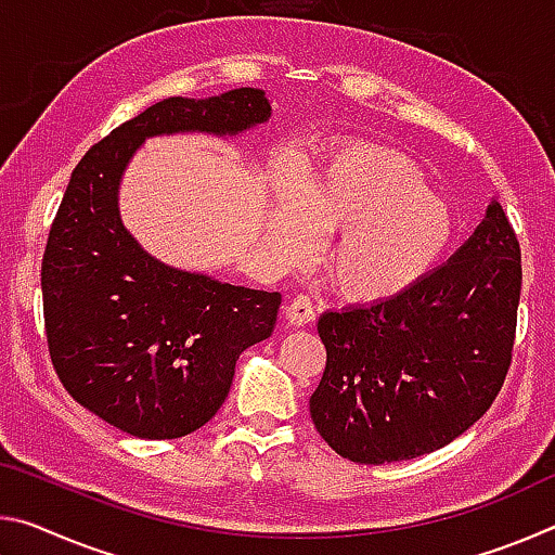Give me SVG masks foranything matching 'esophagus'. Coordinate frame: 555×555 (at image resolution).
Returning <instances> with one entry per match:
<instances>
[{
  "instance_id": "1",
  "label": "esophagus",
  "mask_w": 555,
  "mask_h": 555,
  "mask_svg": "<svg viewBox=\"0 0 555 555\" xmlns=\"http://www.w3.org/2000/svg\"><path fill=\"white\" fill-rule=\"evenodd\" d=\"M286 318H288V323L296 325V327H304L308 323H313L315 321V308H313L311 296L300 294V296L291 300V304L286 306Z\"/></svg>"
}]
</instances>
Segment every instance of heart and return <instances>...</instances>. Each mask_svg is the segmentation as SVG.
Instances as JSON below:
<instances>
[{
	"label": "heart",
	"instance_id": "1",
	"mask_svg": "<svg viewBox=\"0 0 555 555\" xmlns=\"http://www.w3.org/2000/svg\"><path fill=\"white\" fill-rule=\"evenodd\" d=\"M318 232L337 234L333 284L352 300H384L421 284L453 247L457 222L413 158L352 146L313 168L304 193L274 188L269 240L291 259L311 255Z\"/></svg>",
	"mask_w": 555,
	"mask_h": 555
}]
</instances>
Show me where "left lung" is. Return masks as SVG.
<instances>
[{
  "label": "left lung",
  "instance_id": "8db88e82",
  "mask_svg": "<svg viewBox=\"0 0 555 555\" xmlns=\"http://www.w3.org/2000/svg\"><path fill=\"white\" fill-rule=\"evenodd\" d=\"M519 294V242L492 201L448 264L406 294L321 315L318 434L362 465L434 453L463 436L504 384Z\"/></svg>",
  "mask_w": 555,
  "mask_h": 555
}]
</instances>
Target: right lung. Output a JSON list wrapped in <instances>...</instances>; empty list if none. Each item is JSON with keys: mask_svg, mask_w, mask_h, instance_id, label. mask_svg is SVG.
<instances>
[{"mask_svg": "<svg viewBox=\"0 0 555 555\" xmlns=\"http://www.w3.org/2000/svg\"><path fill=\"white\" fill-rule=\"evenodd\" d=\"M269 117L259 88L162 100L92 146L65 188L41 267L51 362L80 406L129 436L208 424L240 354L274 333L281 294L149 255L121 222V176L152 137H240Z\"/></svg>", "mask_w": 555, "mask_h": 555, "instance_id": "right-lung-1", "label": "right lung"}]
</instances>
